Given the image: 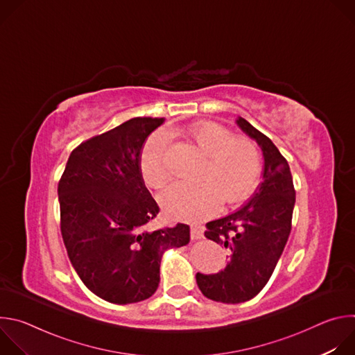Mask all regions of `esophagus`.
Instances as JSON below:
<instances>
[{"mask_svg": "<svg viewBox=\"0 0 355 355\" xmlns=\"http://www.w3.org/2000/svg\"><path fill=\"white\" fill-rule=\"evenodd\" d=\"M204 237V229L200 226H191V239L198 240Z\"/></svg>", "mask_w": 355, "mask_h": 355, "instance_id": "obj_1", "label": "esophagus"}]
</instances>
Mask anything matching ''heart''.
I'll return each mask as SVG.
<instances>
[{"label": "heart", "instance_id": "1", "mask_svg": "<svg viewBox=\"0 0 355 355\" xmlns=\"http://www.w3.org/2000/svg\"><path fill=\"white\" fill-rule=\"evenodd\" d=\"M189 135L207 156L200 181L171 184L160 193L164 211L177 219L200 220L214 215L222 200L234 204L256 188L261 174L259 147L245 137H234L218 123H199ZM168 135L157 132L146 143L141 153V174L151 187H163L170 168L167 162Z\"/></svg>", "mask_w": 355, "mask_h": 355}]
</instances>
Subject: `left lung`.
I'll return each instance as SVG.
<instances>
[{
	"label": "left lung",
	"instance_id": "1",
	"mask_svg": "<svg viewBox=\"0 0 355 355\" xmlns=\"http://www.w3.org/2000/svg\"><path fill=\"white\" fill-rule=\"evenodd\" d=\"M237 126L260 146L263 181L251 199L236 212L207 223V239L225 244L229 263L218 274H196L208 299L240 303L254 297L271 278L288 241L295 207L291 170L277 146L244 118Z\"/></svg>",
	"mask_w": 355,
	"mask_h": 355
}]
</instances>
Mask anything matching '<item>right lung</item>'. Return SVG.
<instances>
[{"mask_svg":"<svg viewBox=\"0 0 355 355\" xmlns=\"http://www.w3.org/2000/svg\"><path fill=\"white\" fill-rule=\"evenodd\" d=\"M164 118H133L71 151L58 193L69 259L96 296L144 300L160 282L164 251L189 243V226L150 230L159 214L140 168L147 136Z\"/></svg>","mask_w":355,"mask_h":355,"instance_id":"right-lung-1","label":"right lung"}]
</instances>
